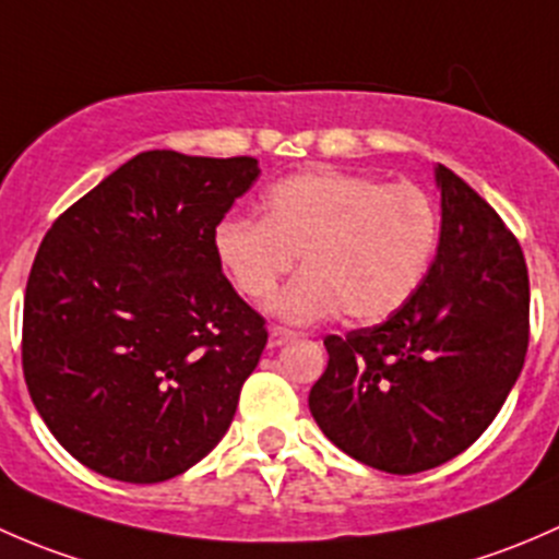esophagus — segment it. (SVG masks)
<instances>
[{
  "mask_svg": "<svg viewBox=\"0 0 559 559\" xmlns=\"http://www.w3.org/2000/svg\"><path fill=\"white\" fill-rule=\"evenodd\" d=\"M298 333L296 331H287V328H272L269 331V347H282L285 342H293Z\"/></svg>",
  "mask_w": 559,
  "mask_h": 559,
  "instance_id": "obj_1",
  "label": "esophagus"
}]
</instances>
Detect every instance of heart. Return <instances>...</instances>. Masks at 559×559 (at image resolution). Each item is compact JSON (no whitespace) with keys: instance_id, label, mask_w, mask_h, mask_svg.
<instances>
[{"instance_id":"obj_1","label":"heart","mask_w":559,"mask_h":559,"mask_svg":"<svg viewBox=\"0 0 559 559\" xmlns=\"http://www.w3.org/2000/svg\"><path fill=\"white\" fill-rule=\"evenodd\" d=\"M261 221L226 217L215 258L250 301L272 298L296 258L301 269L272 312L287 322H379L399 312L428 274L439 212L417 186H384L347 171H307L263 193Z\"/></svg>"}]
</instances>
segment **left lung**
I'll return each instance as SVG.
<instances>
[{
  "mask_svg": "<svg viewBox=\"0 0 559 559\" xmlns=\"http://www.w3.org/2000/svg\"><path fill=\"white\" fill-rule=\"evenodd\" d=\"M441 237L414 296L373 328L328 336L309 393L322 433L388 474H419L468 450L509 399L531 338L520 241L452 169L436 164Z\"/></svg>",
  "mask_w": 559,
  "mask_h": 559,
  "instance_id": "obj_1",
  "label": "left lung"
}]
</instances>
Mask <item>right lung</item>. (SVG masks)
I'll use <instances>...</instances> for the list:
<instances>
[{"label":"right lung","mask_w":559,"mask_h":559,"mask_svg":"<svg viewBox=\"0 0 559 559\" xmlns=\"http://www.w3.org/2000/svg\"><path fill=\"white\" fill-rule=\"evenodd\" d=\"M258 175L250 155L147 151L45 234L23 301V377L85 468L155 485L226 436L269 333L212 234Z\"/></svg>","instance_id":"1"}]
</instances>
